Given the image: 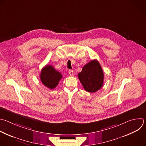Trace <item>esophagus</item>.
Listing matches in <instances>:
<instances>
[{
    "mask_svg": "<svg viewBox=\"0 0 146 146\" xmlns=\"http://www.w3.org/2000/svg\"><path fill=\"white\" fill-rule=\"evenodd\" d=\"M69 74L70 76H73V70H69Z\"/></svg>",
    "mask_w": 146,
    "mask_h": 146,
    "instance_id": "34e87169",
    "label": "esophagus"
}]
</instances>
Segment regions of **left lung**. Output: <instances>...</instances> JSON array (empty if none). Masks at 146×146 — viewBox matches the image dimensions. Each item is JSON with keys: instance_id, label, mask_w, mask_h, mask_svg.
<instances>
[{"instance_id": "8db88e82", "label": "left lung", "mask_w": 146, "mask_h": 146, "mask_svg": "<svg viewBox=\"0 0 146 146\" xmlns=\"http://www.w3.org/2000/svg\"><path fill=\"white\" fill-rule=\"evenodd\" d=\"M78 77L84 89L88 92H96L103 85L104 73L99 61L96 60L84 65Z\"/></svg>"}]
</instances>
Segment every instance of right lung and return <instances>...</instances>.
Segmentation results:
<instances>
[{
  "mask_svg": "<svg viewBox=\"0 0 146 146\" xmlns=\"http://www.w3.org/2000/svg\"><path fill=\"white\" fill-rule=\"evenodd\" d=\"M62 74L51 65H46L41 70L40 79L43 84L50 89H54L62 78Z\"/></svg>",
  "mask_w": 146,
  "mask_h": 146,
  "instance_id": "obj_1",
  "label": "right lung"
}]
</instances>
